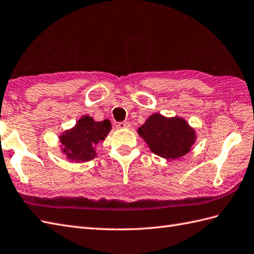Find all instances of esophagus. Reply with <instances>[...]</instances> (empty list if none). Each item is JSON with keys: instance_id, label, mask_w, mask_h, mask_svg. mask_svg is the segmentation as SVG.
<instances>
[{"instance_id": "esophagus-1", "label": "esophagus", "mask_w": 254, "mask_h": 254, "mask_svg": "<svg viewBox=\"0 0 254 254\" xmlns=\"http://www.w3.org/2000/svg\"><path fill=\"white\" fill-rule=\"evenodd\" d=\"M118 128H129L131 127V123L129 122H127V121H126V122H119L118 123Z\"/></svg>"}]
</instances>
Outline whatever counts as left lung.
Returning a JSON list of instances; mask_svg holds the SVG:
<instances>
[{
    "label": "left lung",
    "mask_w": 254,
    "mask_h": 254,
    "mask_svg": "<svg viewBox=\"0 0 254 254\" xmlns=\"http://www.w3.org/2000/svg\"><path fill=\"white\" fill-rule=\"evenodd\" d=\"M137 133L154 154L176 160L189 153L196 141V131L183 117H165L159 113L148 117Z\"/></svg>",
    "instance_id": "1"
}]
</instances>
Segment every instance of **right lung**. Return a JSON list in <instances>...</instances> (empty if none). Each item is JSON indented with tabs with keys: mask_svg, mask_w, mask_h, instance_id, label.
I'll return each mask as SVG.
<instances>
[{
	"mask_svg": "<svg viewBox=\"0 0 254 254\" xmlns=\"http://www.w3.org/2000/svg\"><path fill=\"white\" fill-rule=\"evenodd\" d=\"M112 129L108 119L95 121L89 115L82 116L76 125L60 136V149L70 162H88L96 157V145L106 138Z\"/></svg>",
	"mask_w": 254,
	"mask_h": 254,
	"instance_id": "obj_1",
	"label": "right lung"
}]
</instances>
